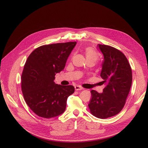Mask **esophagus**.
<instances>
[{"label":"esophagus","instance_id":"34e87169","mask_svg":"<svg viewBox=\"0 0 148 148\" xmlns=\"http://www.w3.org/2000/svg\"><path fill=\"white\" fill-rule=\"evenodd\" d=\"M75 90H82V87H81L80 86H78V85H76L75 86Z\"/></svg>","mask_w":148,"mask_h":148}]
</instances>
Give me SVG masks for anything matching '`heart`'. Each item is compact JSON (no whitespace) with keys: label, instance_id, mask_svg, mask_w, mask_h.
<instances>
[{"label":"heart","instance_id":"1","mask_svg":"<svg viewBox=\"0 0 148 148\" xmlns=\"http://www.w3.org/2000/svg\"><path fill=\"white\" fill-rule=\"evenodd\" d=\"M85 53L87 62L88 61H90V62H92L93 63H95L99 60L98 54L90 47H88V48H85Z\"/></svg>","mask_w":148,"mask_h":148}]
</instances>
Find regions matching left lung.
<instances>
[{"mask_svg":"<svg viewBox=\"0 0 148 148\" xmlns=\"http://www.w3.org/2000/svg\"><path fill=\"white\" fill-rule=\"evenodd\" d=\"M104 60L100 77L106 85L102 93L92 90L88 103L90 113L99 119L113 117L123 109L132 85V70L127 58L119 50L99 45Z\"/></svg>","mask_w":148,"mask_h":148,"instance_id":"8db88e82","label":"left lung"}]
</instances>
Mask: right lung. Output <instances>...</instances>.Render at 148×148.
Returning a JSON list of instances; mask_svg holds the SVG:
<instances>
[{
    "label": "right lung",
    "instance_id": "right-lung-1",
    "mask_svg": "<svg viewBox=\"0 0 148 148\" xmlns=\"http://www.w3.org/2000/svg\"><path fill=\"white\" fill-rule=\"evenodd\" d=\"M76 44L75 41L41 46L27 58L21 76V89L27 105L37 116L52 118L65 110L68 97L75 88L56 84L54 80L64 69Z\"/></svg>",
    "mask_w": 148,
    "mask_h": 148
}]
</instances>
